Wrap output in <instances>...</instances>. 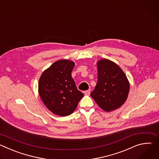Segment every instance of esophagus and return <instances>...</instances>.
Segmentation results:
<instances>
[{
	"label": "esophagus",
	"instance_id": "obj_1",
	"mask_svg": "<svg viewBox=\"0 0 159 159\" xmlns=\"http://www.w3.org/2000/svg\"><path fill=\"white\" fill-rule=\"evenodd\" d=\"M90 90H85V91L84 92V94L86 95V96H89L90 94Z\"/></svg>",
	"mask_w": 159,
	"mask_h": 159
}]
</instances>
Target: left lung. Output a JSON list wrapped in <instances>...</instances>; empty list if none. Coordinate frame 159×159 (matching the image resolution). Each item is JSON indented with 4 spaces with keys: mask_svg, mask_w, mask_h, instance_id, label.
Masks as SVG:
<instances>
[{
    "mask_svg": "<svg viewBox=\"0 0 159 159\" xmlns=\"http://www.w3.org/2000/svg\"><path fill=\"white\" fill-rule=\"evenodd\" d=\"M98 82L90 96L106 112L120 107L126 101L129 82L121 68L115 62L102 58L97 62Z\"/></svg>",
    "mask_w": 159,
    "mask_h": 159,
    "instance_id": "1",
    "label": "left lung"
}]
</instances>
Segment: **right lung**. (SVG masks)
<instances>
[{
    "instance_id": "1",
    "label": "right lung",
    "mask_w": 159,
    "mask_h": 159,
    "mask_svg": "<svg viewBox=\"0 0 159 159\" xmlns=\"http://www.w3.org/2000/svg\"><path fill=\"white\" fill-rule=\"evenodd\" d=\"M74 66L73 61L59 60L45 70L39 79L40 98L56 115L66 116L71 115L84 97L72 77Z\"/></svg>"
}]
</instances>
